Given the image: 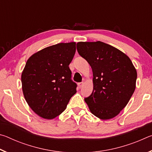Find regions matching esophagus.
Wrapping results in <instances>:
<instances>
[{"label": "esophagus", "instance_id": "esophagus-1", "mask_svg": "<svg viewBox=\"0 0 152 152\" xmlns=\"http://www.w3.org/2000/svg\"><path fill=\"white\" fill-rule=\"evenodd\" d=\"M83 84H84V82H79V83L78 84L79 88H81L82 87V86H83Z\"/></svg>", "mask_w": 152, "mask_h": 152}]
</instances>
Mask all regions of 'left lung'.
Returning <instances> with one entry per match:
<instances>
[{"mask_svg": "<svg viewBox=\"0 0 152 152\" xmlns=\"http://www.w3.org/2000/svg\"><path fill=\"white\" fill-rule=\"evenodd\" d=\"M79 55L91 66L93 91L84 101L91 112L102 120L116 117L135 89L137 71L129 58L102 42H78Z\"/></svg>", "mask_w": 152, "mask_h": 152, "instance_id": "obj_1", "label": "left lung"}]
</instances>
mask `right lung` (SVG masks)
<instances>
[{"instance_id":"1","label":"right lung","mask_w":152,"mask_h":152,"mask_svg":"<svg viewBox=\"0 0 152 152\" xmlns=\"http://www.w3.org/2000/svg\"><path fill=\"white\" fill-rule=\"evenodd\" d=\"M75 52V42L60 43L37 51L27 61L21 74L23 92L31 109L43 119L60 115L76 92L69 68Z\"/></svg>"}]
</instances>
